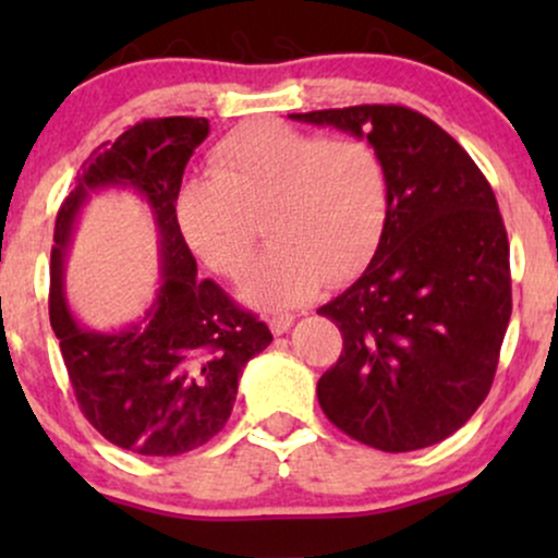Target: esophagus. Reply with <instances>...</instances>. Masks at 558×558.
<instances>
[{"mask_svg":"<svg viewBox=\"0 0 558 558\" xmlns=\"http://www.w3.org/2000/svg\"><path fill=\"white\" fill-rule=\"evenodd\" d=\"M293 325V315H272L270 317V330L275 336H283V332Z\"/></svg>","mask_w":558,"mask_h":558,"instance_id":"esophagus-1","label":"esophagus"}]
</instances>
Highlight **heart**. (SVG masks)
<instances>
[{
    "label": "heart",
    "instance_id": "b5f03b06",
    "mask_svg": "<svg viewBox=\"0 0 558 558\" xmlns=\"http://www.w3.org/2000/svg\"><path fill=\"white\" fill-rule=\"evenodd\" d=\"M175 215L189 246L230 280L248 272L265 222L272 246L246 299L291 306L373 257L388 215L386 165L364 138L252 120L217 144L213 178L183 183Z\"/></svg>",
    "mask_w": 558,
    "mask_h": 558
}]
</instances>
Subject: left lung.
I'll return each instance as SVG.
<instances>
[{
	"label": "left lung",
	"instance_id": "obj_1",
	"mask_svg": "<svg viewBox=\"0 0 558 558\" xmlns=\"http://www.w3.org/2000/svg\"><path fill=\"white\" fill-rule=\"evenodd\" d=\"M375 146L388 215L373 262L319 306L343 336L317 399L338 430L388 453L457 433L485 401L511 317L509 239L462 146L401 105L288 114Z\"/></svg>",
	"mask_w": 558,
	"mask_h": 558
}]
</instances>
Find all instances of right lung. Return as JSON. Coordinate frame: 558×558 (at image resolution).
I'll return each instance as SVG.
<instances>
[{
  "instance_id": "obj_1",
  "label": "right lung",
  "mask_w": 558,
  "mask_h": 558,
  "mask_svg": "<svg viewBox=\"0 0 558 558\" xmlns=\"http://www.w3.org/2000/svg\"><path fill=\"white\" fill-rule=\"evenodd\" d=\"M207 118H151L107 141L83 162L54 222L49 319L60 338L83 417L114 446L141 457L194 451L226 427L239 375L272 332L215 280L198 278L175 215L191 155ZM101 187H133L153 207L163 280L156 304L125 331L96 333L69 315L61 288L80 207Z\"/></svg>"
}]
</instances>
